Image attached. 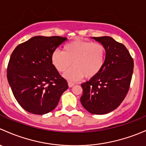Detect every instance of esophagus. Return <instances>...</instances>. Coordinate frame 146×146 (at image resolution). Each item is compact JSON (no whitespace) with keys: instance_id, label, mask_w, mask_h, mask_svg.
I'll return each instance as SVG.
<instances>
[{"instance_id":"esophagus-1","label":"esophagus","mask_w":146,"mask_h":146,"mask_svg":"<svg viewBox=\"0 0 146 146\" xmlns=\"http://www.w3.org/2000/svg\"><path fill=\"white\" fill-rule=\"evenodd\" d=\"M68 85L69 88H72V87L75 85V83L74 82H68Z\"/></svg>"}]
</instances>
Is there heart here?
Wrapping results in <instances>:
<instances>
[{
    "mask_svg": "<svg viewBox=\"0 0 146 146\" xmlns=\"http://www.w3.org/2000/svg\"><path fill=\"white\" fill-rule=\"evenodd\" d=\"M106 50L102 44L89 40L76 39L64 46L63 51L55 50L51 56V63L59 73H64L70 81H78L84 76L95 77L104 67Z\"/></svg>",
    "mask_w": 146,
    "mask_h": 146,
    "instance_id": "heart-1",
    "label": "heart"
}]
</instances>
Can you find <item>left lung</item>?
I'll return each instance as SVG.
<instances>
[{"label": "left lung", "mask_w": 146, "mask_h": 146, "mask_svg": "<svg viewBox=\"0 0 146 146\" xmlns=\"http://www.w3.org/2000/svg\"><path fill=\"white\" fill-rule=\"evenodd\" d=\"M104 46V67L89 81L81 84L80 102L93 114H105L117 109L128 93L133 71V60L124 45L110 36L92 37Z\"/></svg>", "instance_id": "1"}]
</instances>
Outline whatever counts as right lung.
Instances as JSON below:
<instances>
[{"mask_svg":"<svg viewBox=\"0 0 146 146\" xmlns=\"http://www.w3.org/2000/svg\"><path fill=\"white\" fill-rule=\"evenodd\" d=\"M66 40L59 36H36L19 44L12 53L7 78L16 100L28 112H50L68 88L51 60L53 51Z\"/></svg>","mask_w":146,"mask_h":146,"instance_id":"right-lung-1","label":"right lung"}]
</instances>
